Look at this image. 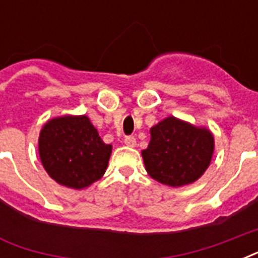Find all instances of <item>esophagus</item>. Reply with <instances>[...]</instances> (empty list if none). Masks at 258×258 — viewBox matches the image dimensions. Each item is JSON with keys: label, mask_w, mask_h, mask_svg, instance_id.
Segmentation results:
<instances>
[{"label": "esophagus", "mask_w": 258, "mask_h": 258, "mask_svg": "<svg viewBox=\"0 0 258 258\" xmlns=\"http://www.w3.org/2000/svg\"><path fill=\"white\" fill-rule=\"evenodd\" d=\"M124 143L128 147H135L137 146V139H135V137H125Z\"/></svg>", "instance_id": "esophagus-1"}]
</instances>
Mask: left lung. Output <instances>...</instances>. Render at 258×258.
<instances>
[{"mask_svg": "<svg viewBox=\"0 0 258 258\" xmlns=\"http://www.w3.org/2000/svg\"><path fill=\"white\" fill-rule=\"evenodd\" d=\"M150 134L142 157L153 179L180 187L204 175L214 153V138L208 128L169 116L151 127Z\"/></svg>", "mask_w": 258, "mask_h": 258, "instance_id": "1", "label": "left lung"}]
</instances>
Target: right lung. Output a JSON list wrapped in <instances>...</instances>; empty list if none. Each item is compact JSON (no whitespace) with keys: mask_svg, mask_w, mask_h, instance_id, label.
<instances>
[{"mask_svg":"<svg viewBox=\"0 0 258 258\" xmlns=\"http://www.w3.org/2000/svg\"><path fill=\"white\" fill-rule=\"evenodd\" d=\"M112 146L105 145L86 115L54 117L44 124L38 154L57 183L82 190L104 175Z\"/></svg>","mask_w":258,"mask_h":258,"instance_id":"add662e5","label":"right lung"}]
</instances>
